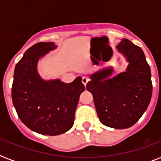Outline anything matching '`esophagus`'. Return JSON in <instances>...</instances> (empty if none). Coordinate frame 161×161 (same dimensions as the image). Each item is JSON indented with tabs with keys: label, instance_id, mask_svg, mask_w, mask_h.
I'll use <instances>...</instances> for the list:
<instances>
[{
	"label": "esophagus",
	"instance_id": "34e87169",
	"mask_svg": "<svg viewBox=\"0 0 161 161\" xmlns=\"http://www.w3.org/2000/svg\"><path fill=\"white\" fill-rule=\"evenodd\" d=\"M88 81H89L88 78L85 77V76H84V77H82V83L84 84V86H86V85H87V83H88Z\"/></svg>",
	"mask_w": 161,
	"mask_h": 161
}]
</instances>
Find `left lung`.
Masks as SVG:
<instances>
[{
    "mask_svg": "<svg viewBox=\"0 0 161 161\" xmlns=\"http://www.w3.org/2000/svg\"><path fill=\"white\" fill-rule=\"evenodd\" d=\"M129 65L127 71L110 78L113 68L90 76L86 89L93 95L99 121L116 129L133 126L147 110L152 95L151 68L142 49L127 38L118 45Z\"/></svg>",
    "mask_w": 161,
    "mask_h": 161,
    "instance_id": "8db88e82",
    "label": "left lung"
}]
</instances>
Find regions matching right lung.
<instances>
[{
    "instance_id": "obj_1",
    "label": "right lung",
    "mask_w": 161,
    "mask_h": 161,
    "mask_svg": "<svg viewBox=\"0 0 161 161\" xmlns=\"http://www.w3.org/2000/svg\"><path fill=\"white\" fill-rule=\"evenodd\" d=\"M54 42H38L28 49L15 66L12 101L19 118L32 131L57 136L71 129L80 95L85 90L81 77L66 84L43 80L37 72L40 57L54 49Z\"/></svg>"
}]
</instances>
